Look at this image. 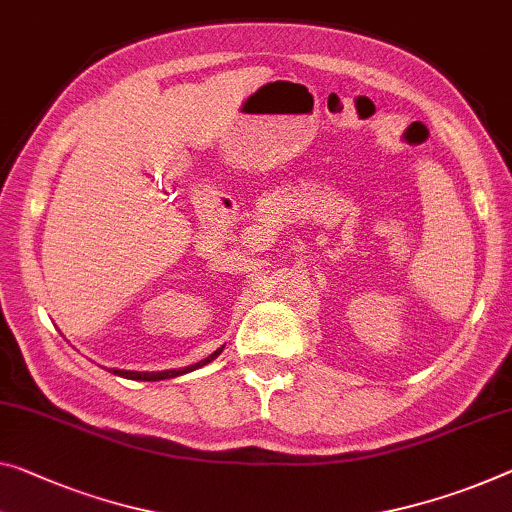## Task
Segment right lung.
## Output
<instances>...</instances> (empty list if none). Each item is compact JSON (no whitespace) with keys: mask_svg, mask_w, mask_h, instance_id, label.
<instances>
[{"mask_svg":"<svg viewBox=\"0 0 512 512\" xmlns=\"http://www.w3.org/2000/svg\"><path fill=\"white\" fill-rule=\"evenodd\" d=\"M219 352H222V348H219L217 352H212L210 357H206V359H201L199 364H194V366H187V368H178V371H160V373H137V371H119V368H114V375H121V377H128V380H144V382H157V380H169V377H178V375H183V373H190V371H194V368H201V366H206L208 361H212L215 359Z\"/></svg>","mask_w":512,"mask_h":512,"instance_id":"right-lung-1","label":"right lung"}]
</instances>
